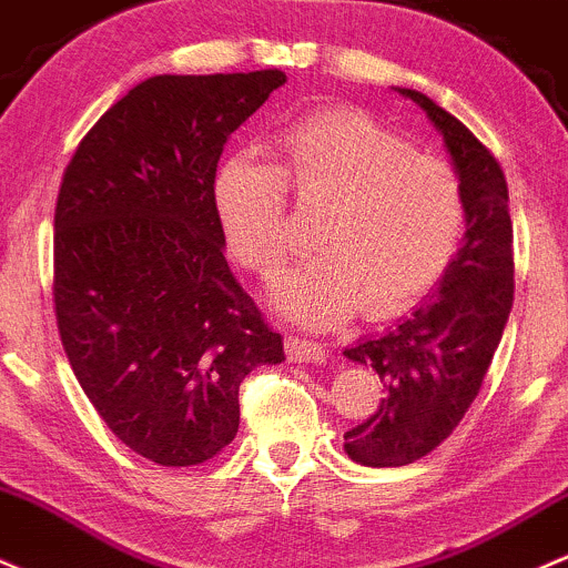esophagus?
Wrapping results in <instances>:
<instances>
[{"label": "esophagus", "instance_id": "esophagus-1", "mask_svg": "<svg viewBox=\"0 0 568 568\" xmlns=\"http://www.w3.org/2000/svg\"><path fill=\"white\" fill-rule=\"evenodd\" d=\"M286 352H290V359L295 362H324L327 359V352H324L322 343L316 341H308V337H301V335H290V341H286Z\"/></svg>", "mask_w": 568, "mask_h": 568}]
</instances>
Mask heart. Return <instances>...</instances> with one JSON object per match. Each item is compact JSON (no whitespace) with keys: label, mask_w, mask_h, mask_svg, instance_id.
Listing matches in <instances>:
<instances>
[{"label":"heart","mask_w":568,"mask_h":568,"mask_svg":"<svg viewBox=\"0 0 568 568\" xmlns=\"http://www.w3.org/2000/svg\"><path fill=\"white\" fill-rule=\"evenodd\" d=\"M290 190L305 209L324 206L318 254L271 290L273 305L305 327H335L359 308L369 318L403 314L462 246L467 203L456 171L362 112L308 114L278 139V163L241 152L216 171L222 231L260 276H273L292 246Z\"/></svg>","instance_id":"heart-1"}]
</instances>
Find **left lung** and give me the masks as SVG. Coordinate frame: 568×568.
Wrapping results in <instances>:
<instances>
[{
    "label": "left lung",
    "mask_w": 568,
    "mask_h": 568,
    "mask_svg": "<svg viewBox=\"0 0 568 568\" xmlns=\"http://www.w3.org/2000/svg\"><path fill=\"white\" fill-rule=\"evenodd\" d=\"M418 104L443 136L467 203V231L426 301L384 335L362 337L343 356L381 375L386 397L346 432L348 458L405 467L435 450L475 403L513 308V222L499 163L473 131L429 95L394 88Z\"/></svg>",
    "instance_id": "left-lung-1"
}]
</instances>
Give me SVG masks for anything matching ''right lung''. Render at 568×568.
Returning <instances> with one entry per match:
<instances>
[{"mask_svg": "<svg viewBox=\"0 0 568 568\" xmlns=\"http://www.w3.org/2000/svg\"><path fill=\"white\" fill-rule=\"evenodd\" d=\"M284 82L278 69L158 74L101 114L63 171V352L114 437L161 467L220 454L239 432L241 381L284 362L227 267L214 209L222 146Z\"/></svg>", "mask_w": 568, "mask_h": 568, "instance_id": "add662e5", "label": "right lung"}]
</instances>
